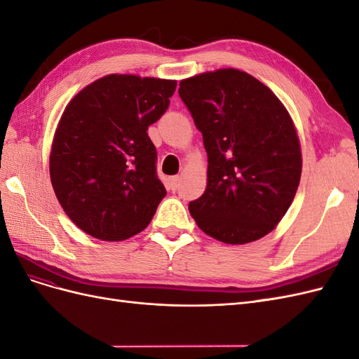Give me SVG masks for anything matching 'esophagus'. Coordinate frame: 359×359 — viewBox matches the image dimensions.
Returning <instances> with one entry per match:
<instances>
[{
  "label": "esophagus",
  "instance_id": "1",
  "mask_svg": "<svg viewBox=\"0 0 359 359\" xmlns=\"http://www.w3.org/2000/svg\"><path fill=\"white\" fill-rule=\"evenodd\" d=\"M178 186H180V177H170L169 178V189L172 191H175L178 189Z\"/></svg>",
  "mask_w": 359,
  "mask_h": 359
}]
</instances>
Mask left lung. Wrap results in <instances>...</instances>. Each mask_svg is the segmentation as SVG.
I'll return each instance as SVG.
<instances>
[{
    "mask_svg": "<svg viewBox=\"0 0 359 359\" xmlns=\"http://www.w3.org/2000/svg\"><path fill=\"white\" fill-rule=\"evenodd\" d=\"M178 93L208 154L205 193L189 203L194 222L226 244L265 236L283 219L301 180L299 139L286 107L236 69L184 79Z\"/></svg>",
    "mask_w": 359,
    "mask_h": 359,
    "instance_id": "obj_1",
    "label": "left lung"
}]
</instances>
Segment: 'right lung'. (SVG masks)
<instances>
[{
  "mask_svg": "<svg viewBox=\"0 0 359 359\" xmlns=\"http://www.w3.org/2000/svg\"><path fill=\"white\" fill-rule=\"evenodd\" d=\"M177 81L107 74L64 109L49 172L70 220L97 240L124 241L149 224L166 189L147 130L166 112Z\"/></svg>",
  "mask_w": 359,
  "mask_h": 359,
  "instance_id": "right-lung-1",
  "label": "right lung"
}]
</instances>
